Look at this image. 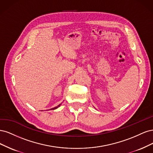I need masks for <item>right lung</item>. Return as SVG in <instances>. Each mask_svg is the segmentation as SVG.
I'll return each instance as SVG.
<instances>
[{
    "mask_svg": "<svg viewBox=\"0 0 153 153\" xmlns=\"http://www.w3.org/2000/svg\"><path fill=\"white\" fill-rule=\"evenodd\" d=\"M60 105H61V103H60V105H58V106H56V107H54V108H52V109H50V110H55V109H57V108H58L59 107H60Z\"/></svg>",
    "mask_w": 153,
    "mask_h": 153,
    "instance_id": "obj_1",
    "label": "right lung"
}]
</instances>
